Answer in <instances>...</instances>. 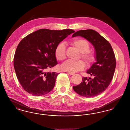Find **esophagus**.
I'll list each match as a JSON object with an SVG mask.
<instances>
[{
	"label": "esophagus",
	"mask_w": 130,
	"mask_h": 130,
	"mask_svg": "<svg viewBox=\"0 0 130 130\" xmlns=\"http://www.w3.org/2000/svg\"><path fill=\"white\" fill-rule=\"evenodd\" d=\"M68 74H70V75H73V74H74L73 73H70V72H68Z\"/></svg>",
	"instance_id": "34e87169"
}]
</instances>
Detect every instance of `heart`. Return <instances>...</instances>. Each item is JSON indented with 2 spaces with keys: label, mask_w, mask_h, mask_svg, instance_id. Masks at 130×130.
Masks as SVG:
<instances>
[{
  "label": "heart",
  "mask_w": 130,
  "mask_h": 130,
  "mask_svg": "<svg viewBox=\"0 0 130 130\" xmlns=\"http://www.w3.org/2000/svg\"><path fill=\"white\" fill-rule=\"evenodd\" d=\"M71 44L80 53V57L87 64H89L94 59V54L92 51L89 50L90 45L86 40L81 38L74 39ZM55 56L57 60L61 61L66 58V48L63 44H59L55 50ZM85 63L81 60L73 61L67 60L61 65L64 71L74 73L82 70L85 67Z\"/></svg>",
  "instance_id": "1"
}]
</instances>
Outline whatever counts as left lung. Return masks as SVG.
Masks as SVG:
<instances>
[{"mask_svg": "<svg viewBox=\"0 0 130 130\" xmlns=\"http://www.w3.org/2000/svg\"><path fill=\"white\" fill-rule=\"evenodd\" d=\"M80 36L91 42L95 52V59L87 73L93 76L83 77L80 84L73 86L74 91L85 98H92L103 92L110 84L113 76L116 60L111 44L99 33L92 29L74 33L72 37Z\"/></svg>", "mask_w": 130, "mask_h": 130, "instance_id": "8db88e82", "label": "left lung"}]
</instances>
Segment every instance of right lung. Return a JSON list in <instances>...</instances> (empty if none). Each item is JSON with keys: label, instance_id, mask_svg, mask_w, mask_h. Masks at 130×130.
<instances>
[{"label": "right lung", "instance_id": "right-lung-1", "mask_svg": "<svg viewBox=\"0 0 130 130\" xmlns=\"http://www.w3.org/2000/svg\"><path fill=\"white\" fill-rule=\"evenodd\" d=\"M71 29H40L24 37L19 44L14 54L13 66L17 78L26 92L35 96L50 92L59 73L46 71L57 64L55 50Z\"/></svg>", "mask_w": 130, "mask_h": 130}]
</instances>
